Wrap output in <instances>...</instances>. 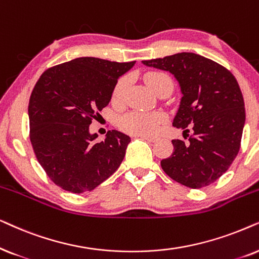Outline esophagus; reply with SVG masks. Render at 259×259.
<instances>
[{
    "label": "esophagus",
    "mask_w": 259,
    "mask_h": 259,
    "mask_svg": "<svg viewBox=\"0 0 259 259\" xmlns=\"http://www.w3.org/2000/svg\"><path fill=\"white\" fill-rule=\"evenodd\" d=\"M141 139H143V140H146V141H148V142H150V143H154V142H156V137H151V136H140Z\"/></svg>",
    "instance_id": "esophagus-1"
}]
</instances>
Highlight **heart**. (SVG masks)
I'll return each instance as SVG.
<instances>
[{"label":"heart","instance_id":"heart-1","mask_svg":"<svg viewBox=\"0 0 259 259\" xmlns=\"http://www.w3.org/2000/svg\"><path fill=\"white\" fill-rule=\"evenodd\" d=\"M144 80L148 86L156 94V91L162 86L169 85L171 86V80L167 74L161 73V72H148L144 75ZM127 86V79L123 78L117 82L112 94V101L115 103H119L122 101L124 92ZM164 120V116L161 112H147L135 110L120 118V126L127 133H132L134 135L139 136H151L157 133L160 124Z\"/></svg>","mask_w":259,"mask_h":259}]
</instances>
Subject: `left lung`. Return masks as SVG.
Wrapping results in <instances>:
<instances>
[{"instance_id": "1", "label": "left lung", "mask_w": 259, "mask_h": 259, "mask_svg": "<svg viewBox=\"0 0 259 259\" xmlns=\"http://www.w3.org/2000/svg\"><path fill=\"white\" fill-rule=\"evenodd\" d=\"M143 65L177 79L181 101L173 125L193 132L189 143L173 140L174 151L161 161L164 173L189 188H202L222 177L240 148L245 108L239 85L229 70L195 53H177Z\"/></svg>"}]
</instances>
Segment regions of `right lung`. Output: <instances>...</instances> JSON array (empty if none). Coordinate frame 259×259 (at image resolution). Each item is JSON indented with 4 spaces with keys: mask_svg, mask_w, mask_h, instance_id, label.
Segmentation results:
<instances>
[{
    "mask_svg": "<svg viewBox=\"0 0 259 259\" xmlns=\"http://www.w3.org/2000/svg\"><path fill=\"white\" fill-rule=\"evenodd\" d=\"M136 61L81 57L48 68L29 98V139L48 178L65 191L90 192L122 163L130 137L112 130L102 142L89 130Z\"/></svg>",
    "mask_w": 259,
    "mask_h": 259,
    "instance_id": "1",
    "label": "right lung"
}]
</instances>
